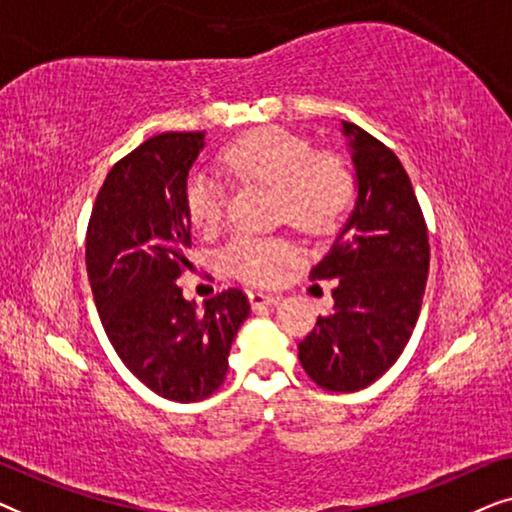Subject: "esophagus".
<instances>
[{"label": "esophagus", "mask_w": 512, "mask_h": 512, "mask_svg": "<svg viewBox=\"0 0 512 512\" xmlns=\"http://www.w3.org/2000/svg\"><path fill=\"white\" fill-rule=\"evenodd\" d=\"M275 293H263V291H251L249 293V303L254 307H265V305H275L277 303Z\"/></svg>", "instance_id": "1"}]
</instances>
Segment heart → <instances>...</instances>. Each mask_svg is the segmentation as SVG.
Instances as JSON below:
<instances>
[{"label": "heart", "instance_id": "1", "mask_svg": "<svg viewBox=\"0 0 512 512\" xmlns=\"http://www.w3.org/2000/svg\"><path fill=\"white\" fill-rule=\"evenodd\" d=\"M226 174L237 181H258L275 188L279 219L312 235H324L338 226L354 195V179L342 160L314 153L305 137L284 128L249 132L221 153ZM186 212L195 228L219 226L226 191L214 174L193 172L186 181ZM293 256L289 242L275 237L237 235L223 249V263L233 275L254 284L272 282L279 268Z\"/></svg>", "mask_w": 512, "mask_h": 512}]
</instances>
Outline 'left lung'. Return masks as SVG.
Instances as JSON below:
<instances>
[{
	"mask_svg": "<svg viewBox=\"0 0 512 512\" xmlns=\"http://www.w3.org/2000/svg\"><path fill=\"white\" fill-rule=\"evenodd\" d=\"M356 200L312 279H338L333 312L298 345L305 373L328 391H359L394 366L415 331L429 277V235L396 153L342 121Z\"/></svg>",
	"mask_w": 512,
	"mask_h": 512,
	"instance_id": "1",
	"label": "left lung"
}]
</instances>
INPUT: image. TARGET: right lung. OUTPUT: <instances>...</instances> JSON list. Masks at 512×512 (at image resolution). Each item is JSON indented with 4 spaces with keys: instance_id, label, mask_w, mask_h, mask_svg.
Listing matches in <instances>:
<instances>
[{
    "instance_id": "right-lung-1",
    "label": "right lung",
    "mask_w": 512,
    "mask_h": 512,
    "mask_svg": "<svg viewBox=\"0 0 512 512\" xmlns=\"http://www.w3.org/2000/svg\"><path fill=\"white\" fill-rule=\"evenodd\" d=\"M205 132H163L111 167L86 235V268L107 338L125 368L167 401L212 396L251 307L226 289L202 310L177 279L191 249L188 172Z\"/></svg>"
}]
</instances>
